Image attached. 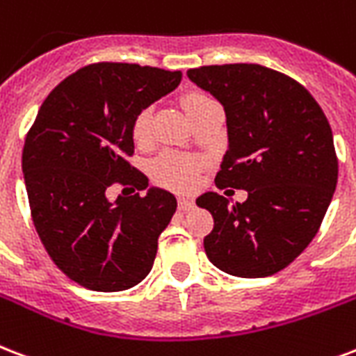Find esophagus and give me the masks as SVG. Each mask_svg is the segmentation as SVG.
Listing matches in <instances>:
<instances>
[{
	"instance_id": "esophagus-1",
	"label": "esophagus",
	"mask_w": 356,
	"mask_h": 356,
	"mask_svg": "<svg viewBox=\"0 0 356 356\" xmlns=\"http://www.w3.org/2000/svg\"><path fill=\"white\" fill-rule=\"evenodd\" d=\"M177 203H179V209H181V211H190V209H194V202H192V197L179 196Z\"/></svg>"
}]
</instances>
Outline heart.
<instances>
[{"label": "heart", "mask_w": 356, "mask_h": 356, "mask_svg": "<svg viewBox=\"0 0 356 356\" xmlns=\"http://www.w3.org/2000/svg\"><path fill=\"white\" fill-rule=\"evenodd\" d=\"M209 102H214V100L202 91H192L183 97V106L190 118L200 112ZM149 129H151V110L143 108L132 123V136L136 142H143L149 136ZM151 172L160 184L175 190H186L196 183L200 162L194 156H186V154L164 153L154 160Z\"/></svg>", "instance_id": "1"}]
</instances>
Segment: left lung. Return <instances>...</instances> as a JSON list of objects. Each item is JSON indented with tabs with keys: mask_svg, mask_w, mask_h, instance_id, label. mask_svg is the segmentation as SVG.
<instances>
[{
	"mask_svg": "<svg viewBox=\"0 0 356 356\" xmlns=\"http://www.w3.org/2000/svg\"><path fill=\"white\" fill-rule=\"evenodd\" d=\"M186 74L226 112L227 151L214 183L248 192L235 205L216 192L197 197L214 218L205 254L232 276L275 275L316 237L334 194L329 121L308 89L261 65H209Z\"/></svg>",
	"mask_w": 356,
	"mask_h": 356,
	"instance_id": "8db88e82",
	"label": "left lung"
}]
</instances>
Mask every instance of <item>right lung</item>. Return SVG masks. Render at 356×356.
<instances>
[{"label": "right lung", "mask_w": 356, "mask_h": 356, "mask_svg": "<svg viewBox=\"0 0 356 356\" xmlns=\"http://www.w3.org/2000/svg\"><path fill=\"white\" fill-rule=\"evenodd\" d=\"M181 78V70L134 63L88 65L46 97L27 132L22 172L35 229L51 261L80 286L123 291L153 268L175 196L151 186L143 197L110 202L106 192L115 183L149 186L127 160L132 123Z\"/></svg>", "instance_id": "1"}]
</instances>
